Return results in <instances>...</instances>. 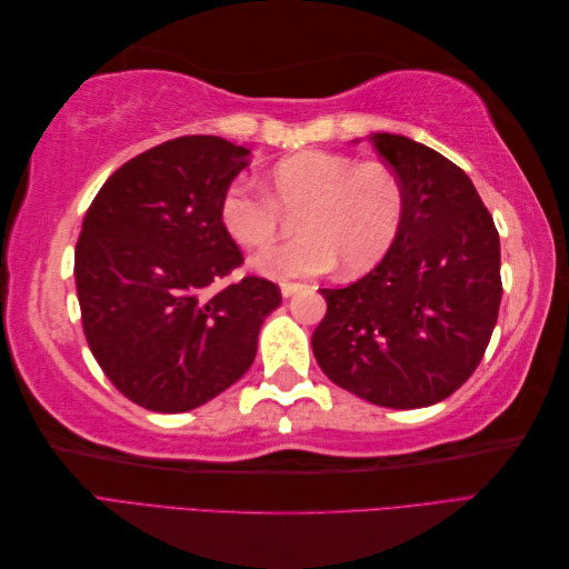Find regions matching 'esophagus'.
I'll return each instance as SVG.
<instances>
[{
  "instance_id": "1",
  "label": "esophagus",
  "mask_w": 569,
  "mask_h": 569,
  "mask_svg": "<svg viewBox=\"0 0 569 569\" xmlns=\"http://www.w3.org/2000/svg\"><path fill=\"white\" fill-rule=\"evenodd\" d=\"M299 289H303V284H301V282H282V284H280V291H282V297H284V299L295 297Z\"/></svg>"
}]
</instances>
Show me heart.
Returning a JSON list of instances; mask_svg holds the SVG:
<instances>
[{"label": "heart", "mask_w": 569, "mask_h": 569, "mask_svg": "<svg viewBox=\"0 0 569 569\" xmlns=\"http://www.w3.org/2000/svg\"><path fill=\"white\" fill-rule=\"evenodd\" d=\"M406 184L385 161H356L347 153L301 151L272 168L266 189L234 180L220 199V222L239 247L258 249L284 228L289 242L253 256V270L268 278H311L341 263L358 274L380 263L399 237Z\"/></svg>", "instance_id": "obj_1"}]
</instances>
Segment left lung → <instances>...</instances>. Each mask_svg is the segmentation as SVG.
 Masks as SVG:
<instances>
[{
  "mask_svg": "<svg viewBox=\"0 0 569 569\" xmlns=\"http://www.w3.org/2000/svg\"><path fill=\"white\" fill-rule=\"evenodd\" d=\"M406 184L399 237L366 278L320 289L313 353L335 385L385 408L443 401L470 380L501 306V242L472 180L439 151L375 132Z\"/></svg>",
  "mask_w": 569,
  "mask_h": 569,
  "instance_id": "8db88e82",
  "label": "left lung"
}]
</instances>
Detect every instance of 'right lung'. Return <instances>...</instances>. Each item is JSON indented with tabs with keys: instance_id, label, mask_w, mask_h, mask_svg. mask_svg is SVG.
Listing matches in <instances>:
<instances>
[{
	"instance_id": "right-lung-1",
	"label": "right lung",
	"mask_w": 569,
	"mask_h": 569,
	"mask_svg": "<svg viewBox=\"0 0 569 569\" xmlns=\"http://www.w3.org/2000/svg\"><path fill=\"white\" fill-rule=\"evenodd\" d=\"M249 149L213 134L163 142L99 189L76 244L82 330L111 385L157 412L192 410L256 358L280 287L247 274L220 199Z\"/></svg>"
}]
</instances>
